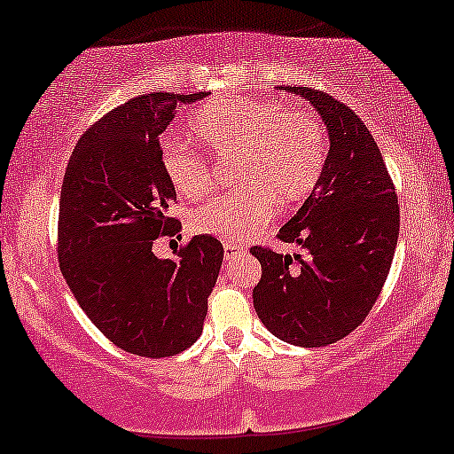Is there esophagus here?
Here are the masks:
<instances>
[{
	"mask_svg": "<svg viewBox=\"0 0 454 454\" xmlns=\"http://www.w3.org/2000/svg\"><path fill=\"white\" fill-rule=\"evenodd\" d=\"M243 251V247L241 245H237V243H223V255H226V260H231V258H234V255L237 254H241Z\"/></svg>",
	"mask_w": 454,
	"mask_h": 454,
	"instance_id": "obj_1",
	"label": "esophagus"
}]
</instances>
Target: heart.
I'll list each match as a JSON object with an SVG mask.
<instances>
[{
  "label": "heart",
  "instance_id": "b5f03b06",
  "mask_svg": "<svg viewBox=\"0 0 454 454\" xmlns=\"http://www.w3.org/2000/svg\"><path fill=\"white\" fill-rule=\"evenodd\" d=\"M190 133L213 154H237L231 192L196 207L194 232L243 243L275 217L277 205H296L313 192L324 173L327 141L321 120L281 101L223 97L190 120ZM160 168L177 194L199 199L211 188L205 156L184 144L160 147Z\"/></svg>",
  "mask_w": 454,
  "mask_h": 454
}]
</instances>
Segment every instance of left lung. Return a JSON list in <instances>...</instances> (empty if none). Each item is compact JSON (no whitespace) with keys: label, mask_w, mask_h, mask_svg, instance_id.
I'll use <instances>...</instances> for the list:
<instances>
[{"label":"left lung","mask_w":454,"mask_h":454,"mask_svg":"<svg viewBox=\"0 0 454 454\" xmlns=\"http://www.w3.org/2000/svg\"><path fill=\"white\" fill-rule=\"evenodd\" d=\"M277 89L317 109L330 150L313 192L277 234L304 255L251 247L262 264L254 307L281 340L325 347L372 310L395 254L400 207L379 145L353 109L307 86Z\"/></svg>","instance_id":"1"}]
</instances>
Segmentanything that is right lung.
<instances>
[{
    "mask_svg": "<svg viewBox=\"0 0 454 454\" xmlns=\"http://www.w3.org/2000/svg\"><path fill=\"white\" fill-rule=\"evenodd\" d=\"M194 95L135 97L103 116L71 152L59 205V264L78 304L114 345L141 357H168L203 332L223 247L199 234L177 258H156L173 237L177 200L160 168V135Z\"/></svg>",
    "mask_w": 454,
    "mask_h": 454,
    "instance_id": "add662e5",
    "label": "right lung"
}]
</instances>
